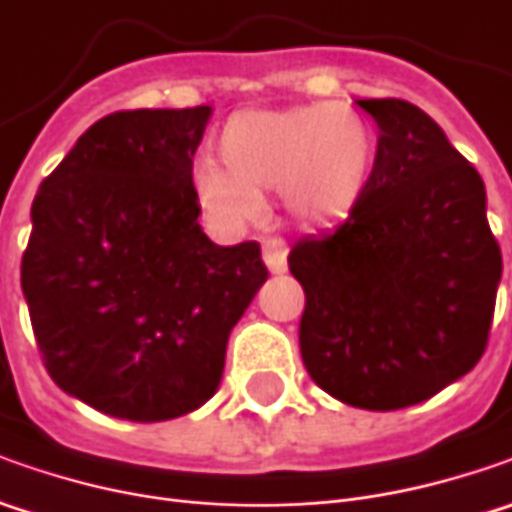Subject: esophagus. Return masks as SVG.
I'll list each match as a JSON object with an SVG mask.
<instances>
[{
	"instance_id": "esophagus-1",
	"label": "esophagus",
	"mask_w": 512,
	"mask_h": 512,
	"mask_svg": "<svg viewBox=\"0 0 512 512\" xmlns=\"http://www.w3.org/2000/svg\"><path fill=\"white\" fill-rule=\"evenodd\" d=\"M262 259L270 273H285L287 270V245L285 239L279 236H270L262 242Z\"/></svg>"
}]
</instances>
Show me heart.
Segmentation results:
<instances>
[{"mask_svg":"<svg viewBox=\"0 0 512 512\" xmlns=\"http://www.w3.org/2000/svg\"><path fill=\"white\" fill-rule=\"evenodd\" d=\"M219 165L199 162L190 185L207 219L239 230L262 216V196L279 193L305 225H330L362 202L376 165V136L344 102L239 110L219 133Z\"/></svg>","mask_w":512,"mask_h":512,"instance_id":"heart-1","label":"heart"}]
</instances>
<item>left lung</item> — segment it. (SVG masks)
Masks as SVG:
<instances>
[{
	"mask_svg": "<svg viewBox=\"0 0 512 512\" xmlns=\"http://www.w3.org/2000/svg\"><path fill=\"white\" fill-rule=\"evenodd\" d=\"M379 125L362 202L330 236L296 242L299 347L310 379L362 410L436 396L482 359L502 282L479 170L422 108L359 99Z\"/></svg>",
	"mask_w": 512,
	"mask_h": 512,
	"instance_id": "obj_1",
	"label": "left lung"
}]
</instances>
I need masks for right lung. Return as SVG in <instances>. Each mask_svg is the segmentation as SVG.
Instances as JSON below:
<instances>
[{
    "label": "right lung",
    "instance_id": "obj_1",
    "mask_svg": "<svg viewBox=\"0 0 512 512\" xmlns=\"http://www.w3.org/2000/svg\"><path fill=\"white\" fill-rule=\"evenodd\" d=\"M213 108L119 110L39 185L22 293L50 379L128 422L185 416L219 390L227 336L267 267L213 245L193 153Z\"/></svg>",
    "mask_w": 512,
    "mask_h": 512
}]
</instances>
